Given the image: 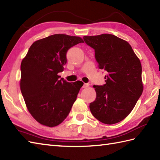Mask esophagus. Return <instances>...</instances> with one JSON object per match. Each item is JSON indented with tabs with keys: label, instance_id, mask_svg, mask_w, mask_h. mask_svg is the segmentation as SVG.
<instances>
[{
	"label": "esophagus",
	"instance_id": "1",
	"mask_svg": "<svg viewBox=\"0 0 160 160\" xmlns=\"http://www.w3.org/2000/svg\"><path fill=\"white\" fill-rule=\"evenodd\" d=\"M88 87H89V83H84L83 84V88H87Z\"/></svg>",
	"mask_w": 160,
	"mask_h": 160
}]
</instances>
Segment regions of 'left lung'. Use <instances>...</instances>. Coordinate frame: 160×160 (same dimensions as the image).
<instances>
[{
	"mask_svg": "<svg viewBox=\"0 0 160 160\" xmlns=\"http://www.w3.org/2000/svg\"><path fill=\"white\" fill-rule=\"evenodd\" d=\"M83 38L95 50L99 69L107 73L106 84L93 85L96 98L90 103V111L104 124L118 123L133 109L143 91L140 60L128 42L114 35Z\"/></svg>",
	"mask_w": 160,
	"mask_h": 160,
	"instance_id": "8db88e82",
	"label": "left lung"
}]
</instances>
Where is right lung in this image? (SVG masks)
<instances>
[{
	"label": "right lung",
	"instance_id": "right-lung-1",
	"mask_svg": "<svg viewBox=\"0 0 160 160\" xmlns=\"http://www.w3.org/2000/svg\"><path fill=\"white\" fill-rule=\"evenodd\" d=\"M80 37L54 34L33 42L22 60L20 91L27 108L40 124L59 125L69 115L80 88V81L60 79L71 47L83 42Z\"/></svg>",
	"mask_w": 160,
	"mask_h": 160
}]
</instances>
